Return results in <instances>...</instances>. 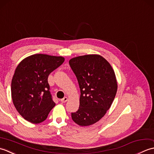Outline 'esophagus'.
<instances>
[{"label":"esophagus","instance_id":"1","mask_svg":"<svg viewBox=\"0 0 154 154\" xmlns=\"http://www.w3.org/2000/svg\"><path fill=\"white\" fill-rule=\"evenodd\" d=\"M67 100H68V98L67 97H64V98H63V99H61L60 100V101H61V103H65V102H66V101H67Z\"/></svg>","mask_w":154,"mask_h":154}]
</instances>
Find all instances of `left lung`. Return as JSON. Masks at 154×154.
<instances>
[{"label":"left lung","instance_id":"8db88e82","mask_svg":"<svg viewBox=\"0 0 154 154\" xmlns=\"http://www.w3.org/2000/svg\"><path fill=\"white\" fill-rule=\"evenodd\" d=\"M81 91L79 108L71 112L74 122L81 126L98 122L110 109L117 91L115 73L110 63L99 55H86L69 61Z\"/></svg>","mask_w":154,"mask_h":154}]
</instances>
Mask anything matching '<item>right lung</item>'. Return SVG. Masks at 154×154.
<instances>
[{"mask_svg":"<svg viewBox=\"0 0 154 154\" xmlns=\"http://www.w3.org/2000/svg\"><path fill=\"white\" fill-rule=\"evenodd\" d=\"M64 60L63 57L34 54L16 67L11 83L12 99L19 114L28 122H42L55 105L48 78Z\"/></svg>","mask_w":154,"mask_h":154,"instance_id":"right-lung-1","label":"right lung"}]
</instances>
